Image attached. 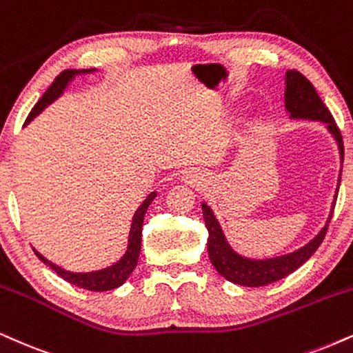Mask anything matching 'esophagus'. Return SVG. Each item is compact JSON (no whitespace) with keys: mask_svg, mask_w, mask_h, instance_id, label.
Listing matches in <instances>:
<instances>
[{"mask_svg":"<svg viewBox=\"0 0 353 353\" xmlns=\"http://www.w3.org/2000/svg\"><path fill=\"white\" fill-rule=\"evenodd\" d=\"M182 179H184L188 184L190 185H201L203 181H205V177H203L202 172L195 171V169H190V171H185L184 176H182Z\"/></svg>","mask_w":353,"mask_h":353,"instance_id":"esophagus-1","label":"esophagus"}]
</instances>
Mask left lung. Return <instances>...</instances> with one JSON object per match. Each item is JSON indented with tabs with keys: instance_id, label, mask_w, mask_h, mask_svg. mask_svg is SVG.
<instances>
[{
	"instance_id": "8db88e82",
	"label": "left lung",
	"mask_w": 353,
	"mask_h": 353,
	"mask_svg": "<svg viewBox=\"0 0 353 353\" xmlns=\"http://www.w3.org/2000/svg\"><path fill=\"white\" fill-rule=\"evenodd\" d=\"M284 107L292 120H312L322 121L329 130V133L334 136L337 141L339 152H341V163H343V141L341 130L335 125L334 117L317 95L314 85L304 77L298 70L286 72V90H284ZM342 176V169H341ZM339 185H341V177L337 182V190L334 195L332 209H330L329 219L324 225V228L317 233L307 245L301 246L296 252L283 254V256L266 258V260H250V258L241 256L235 253L232 246L227 243L225 235L220 228L219 220L215 219L214 212L205 202L202 203V214L205 220V227L209 230V241H207V250H209V258L214 265V268L223 276L227 281L240 284V286L248 288H260L266 284L276 283L279 279L286 278L292 271H296L299 266H303L309 258L316 253L322 240H324L327 228H329L330 220H332L335 199L339 194Z\"/></svg>"
}]
</instances>
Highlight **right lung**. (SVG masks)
<instances>
[{
	"label": "right lung",
	"instance_id": "right-lung-1",
	"mask_svg": "<svg viewBox=\"0 0 353 353\" xmlns=\"http://www.w3.org/2000/svg\"><path fill=\"white\" fill-rule=\"evenodd\" d=\"M95 69H82V70H63L61 75H57L52 85L48 88V92L41 97V100L37 101L36 107L31 110L29 117L26 118V123L24 126L28 125L29 121H32L34 118L39 114L42 110H44L48 105L52 103L54 100H57L59 97L62 95V92L65 90V87L69 85V82L75 75L79 74H90ZM156 192H151L144 199L141 205L138 207V210L134 212L133 215V222H131V230H130V236H128V248H126V253L118 260L114 265L108 266V268L99 270V271H90V273H72V271H65L62 270L61 266L54 265L49 260H46L44 256L39 252L34 250L36 256L39 258L42 263L50 266L55 273H57L61 278L69 281L70 284H75V286L83 288V290L88 291H110L114 290V288L121 286L126 279L130 278V274L133 273V270L138 265V258H139V252H141V230H143V220H144V214H146L148 207L151 205V202L154 201Z\"/></svg>",
	"mask_w": 353,
	"mask_h": 353
}]
</instances>
